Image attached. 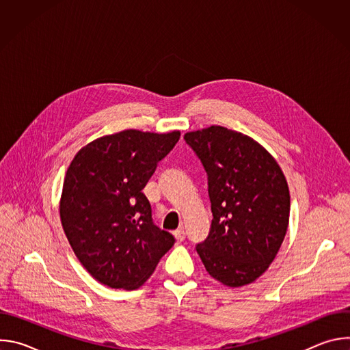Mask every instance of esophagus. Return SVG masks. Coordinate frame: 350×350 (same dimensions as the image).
I'll use <instances>...</instances> for the list:
<instances>
[{"label":"esophagus","mask_w":350,"mask_h":350,"mask_svg":"<svg viewBox=\"0 0 350 350\" xmlns=\"http://www.w3.org/2000/svg\"><path fill=\"white\" fill-rule=\"evenodd\" d=\"M173 234H174V237H176V239H177V241H184V238H185V231H184V228H183V227L177 228Z\"/></svg>","instance_id":"1"}]
</instances>
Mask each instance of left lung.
I'll list each match as a JSON object with an SVG mask.
<instances>
[{"mask_svg": "<svg viewBox=\"0 0 350 350\" xmlns=\"http://www.w3.org/2000/svg\"><path fill=\"white\" fill-rule=\"evenodd\" d=\"M208 174L213 220L196 245L206 271L237 288L256 281L286 234L291 198L275 159L254 138L221 126L184 135Z\"/></svg>", "mask_w": 350, "mask_h": 350, "instance_id": "obj_1", "label": "left lung"}]
</instances>
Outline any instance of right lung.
Returning a JSON list of instances; mask_svg holds the SVG:
<instances>
[{
    "mask_svg": "<svg viewBox=\"0 0 350 350\" xmlns=\"http://www.w3.org/2000/svg\"><path fill=\"white\" fill-rule=\"evenodd\" d=\"M178 138L177 130H124L87 144L68 167L62 227L80 263L101 284L139 288L174 245V237L154 224L142 189Z\"/></svg>",
    "mask_w": 350,
    "mask_h": 350,
    "instance_id": "obj_1",
    "label": "right lung"
}]
</instances>
